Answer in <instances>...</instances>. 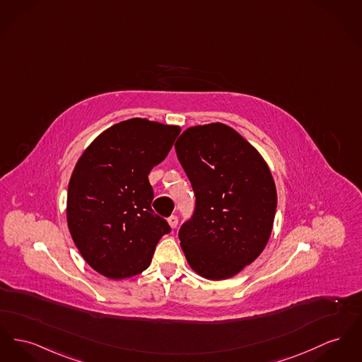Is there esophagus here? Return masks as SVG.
Returning a JSON list of instances; mask_svg holds the SVG:
<instances>
[{
	"mask_svg": "<svg viewBox=\"0 0 362 362\" xmlns=\"http://www.w3.org/2000/svg\"><path fill=\"white\" fill-rule=\"evenodd\" d=\"M177 223H179V220H177L176 216H170V217H168V224H170V228H176V227H177Z\"/></svg>",
	"mask_w": 362,
	"mask_h": 362,
	"instance_id": "esophagus-1",
	"label": "esophagus"
}]
</instances>
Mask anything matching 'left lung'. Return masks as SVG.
I'll return each mask as SVG.
<instances>
[{"label": "left lung", "mask_w": 362, "mask_h": 362, "mask_svg": "<svg viewBox=\"0 0 362 362\" xmlns=\"http://www.w3.org/2000/svg\"><path fill=\"white\" fill-rule=\"evenodd\" d=\"M175 149L195 194L194 214L179 230L186 259L205 279L235 276L272 233L277 195L269 167L223 123L187 128Z\"/></svg>", "instance_id": "8db88e82"}]
</instances>
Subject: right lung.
<instances>
[{"label":"right lung","mask_w":362,"mask_h":362,"mask_svg":"<svg viewBox=\"0 0 362 362\" xmlns=\"http://www.w3.org/2000/svg\"><path fill=\"white\" fill-rule=\"evenodd\" d=\"M180 127L134 117L100 134L68 185L66 223L86 262L120 280L144 272L170 231L153 212L148 175L170 153Z\"/></svg>","instance_id":"add662e5"}]
</instances>
